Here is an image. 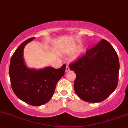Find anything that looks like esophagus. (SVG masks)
<instances>
[{"label":"esophagus","instance_id":"esophagus-1","mask_svg":"<svg viewBox=\"0 0 128 128\" xmlns=\"http://www.w3.org/2000/svg\"><path fill=\"white\" fill-rule=\"evenodd\" d=\"M69 71H70V68L69 66H66V72H68Z\"/></svg>","mask_w":128,"mask_h":128}]
</instances>
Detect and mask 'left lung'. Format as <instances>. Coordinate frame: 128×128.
<instances>
[{
	"label": "left lung",
	"mask_w": 128,
	"mask_h": 128,
	"mask_svg": "<svg viewBox=\"0 0 128 128\" xmlns=\"http://www.w3.org/2000/svg\"><path fill=\"white\" fill-rule=\"evenodd\" d=\"M70 68L76 74L75 92L85 102H102L118 86L119 58L113 46L105 39L70 64Z\"/></svg>",
	"instance_id": "1"
}]
</instances>
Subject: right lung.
Segmentation results:
<instances>
[{
  "label": "right lung",
  "instance_id": "add662e5",
  "mask_svg": "<svg viewBox=\"0 0 128 128\" xmlns=\"http://www.w3.org/2000/svg\"><path fill=\"white\" fill-rule=\"evenodd\" d=\"M34 38L25 40L18 47L10 61L9 74L14 93L20 100L32 106L47 103L53 96L58 81L64 76L66 65L59 69L47 67L30 70L25 65L23 49Z\"/></svg>",
  "mask_w": 128,
  "mask_h": 128
}]
</instances>
